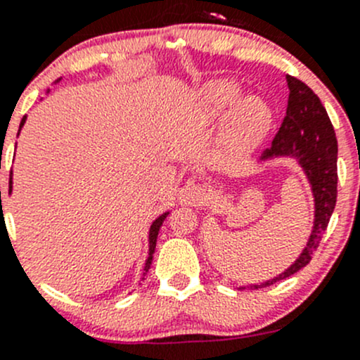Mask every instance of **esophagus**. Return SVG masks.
Instances as JSON below:
<instances>
[{"mask_svg":"<svg viewBox=\"0 0 360 360\" xmlns=\"http://www.w3.org/2000/svg\"><path fill=\"white\" fill-rule=\"evenodd\" d=\"M177 197H179V202L183 203V205H193V207L203 205V203L207 202V198H209L207 197L205 190H203L200 184L193 183V181L184 184V186L181 188Z\"/></svg>","mask_w":360,"mask_h":360,"instance_id":"obj_1","label":"esophagus"}]
</instances>
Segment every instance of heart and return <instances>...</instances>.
I'll return each mask as SVG.
<instances>
[{
  "instance_id": "obj_1",
  "label": "heart",
  "mask_w": 360,
  "mask_h": 360,
  "mask_svg": "<svg viewBox=\"0 0 360 360\" xmlns=\"http://www.w3.org/2000/svg\"><path fill=\"white\" fill-rule=\"evenodd\" d=\"M242 96V90L228 79H212L200 92V104L209 115L217 116L231 108ZM271 112L266 104L257 97L249 96L240 99L230 118L231 132L240 139L250 141L266 130Z\"/></svg>"
}]
</instances>
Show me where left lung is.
<instances>
[{"label": "left lung", "mask_w": 360, "mask_h": 360, "mask_svg": "<svg viewBox=\"0 0 360 360\" xmlns=\"http://www.w3.org/2000/svg\"><path fill=\"white\" fill-rule=\"evenodd\" d=\"M285 82L289 86V99L284 122H282L277 136L271 141V146L261 155V160L278 157L296 158V162L300 163L310 181L311 193H314V228H311L307 248L288 270L263 284L249 285L250 289L268 288V285L284 281L300 271L303 266H307L315 249L321 244L322 233L328 228L336 205L338 141L331 120H329L326 108L322 106L321 99L315 96L310 86L289 75L285 76Z\"/></svg>", "instance_id": "obj_1"}]
</instances>
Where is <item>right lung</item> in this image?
<instances>
[{
	"instance_id": "1",
	"label": "right lung",
	"mask_w": 360,
	"mask_h": 360,
	"mask_svg": "<svg viewBox=\"0 0 360 360\" xmlns=\"http://www.w3.org/2000/svg\"><path fill=\"white\" fill-rule=\"evenodd\" d=\"M57 82H59V79H57ZM24 122H25V116L22 118V122H20V129H22ZM10 191H12V172H10ZM0 197H1V193H0ZM167 216H169V212L162 214V216H158L157 219L153 221V224H151V228H150V252H148V259H146V264H144V274L143 275H146L148 270H150L151 261H153L155 248H157V238H158L160 226H162V223L165 221Z\"/></svg>"
}]
</instances>
